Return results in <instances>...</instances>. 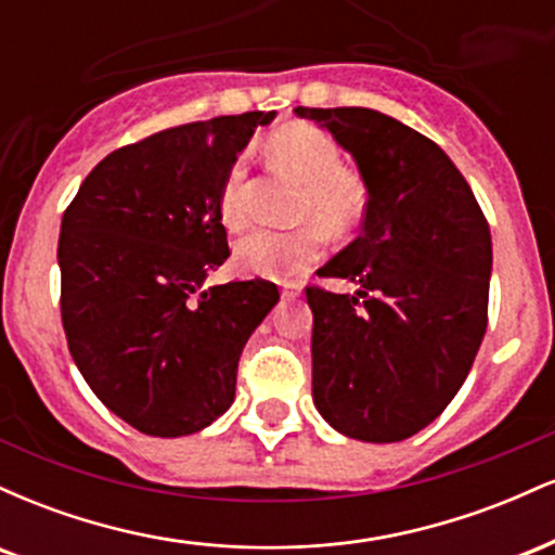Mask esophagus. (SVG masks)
<instances>
[{
    "label": "esophagus",
    "instance_id": "obj_1",
    "mask_svg": "<svg viewBox=\"0 0 555 555\" xmlns=\"http://www.w3.org/2000/svg\"><path fill=\"white\" fill-rule=\"evenodd\" d=\"M299 289H302V286H299V284H284L282 286V297L284 299H295L299 295Z\"/></svg>",
    "mask_w": 555,
    "mask_h": 555
}]
</instances>
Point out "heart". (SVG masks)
Segmentation results:
<instances>
[{
	"mask_svg": "<svg viewBox=\"0 0 555 555\" xmlns=\"http://www.w3.org/2000/svg\"><path fill=\"white\" fill-rule=\"evenodd\" d=\"M273 167L302 184L292 206V221L302 224L289 232L245 234L234 245V260L242 271L263 276H295L323 253L328 232H344L362 219L367 206V188L358 171L347 169L341 151L328 132L313 125H289L269 140ZM250 156L240 151L224 171L219 190V214L229 229L250 221Z\"/></svg>",
	"mask_w": 555,
	"mask_h": 555,
	"instance_id": "heart-1",
	"label": "heart"
}]
</instances>
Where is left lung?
I'll use <instances>...</instances> for the list:
<instances>
[{
    "mask_svg": "<svg viewBox=\"0 0 555 555\" xmlns=\"http://www.w3.org/2000/svg\"><path fill=\"white\" fill-rule=\"evenodd\" d=\"M358 162L362 234L305 286L313 310V401L344 436L393 443L456 397L488 328L493 247L480 203L449 156L388 114L297 106Z\"/></svg>",
    "mask_w": 555,
    "mask_h": 555,
    "instance_id": "1",
    "label": "left lung"
}]
</instances>
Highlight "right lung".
<instances>
[{
  "label": "right lung",
  "instance_id": "1",
  "mask_svg": "<svg viewBox=\"0 0 555 555\" xmlns=\"http://www.w3.org/2000/svg\"><path fill=\"white\" fill-rule=\"evenodd\" d=\"M271 119L245 112L122 145L62 216L69 354L95 397L145 436H190L224 415L242 347L279 302L266 279L203 286L229 258L224 171Z\"/></svg>",
  "mask_w": 555,
  "mask_h": 555
}]
</instances>
